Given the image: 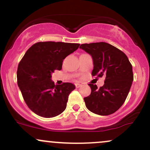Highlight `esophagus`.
<instances>
[{"instance_id":"34e87169","label":"esophagus","mask_w":150,"mask_h":150,"mask_svg":"<svg viewBox=\"0 0 150 150\" xmlns=\"http://www.w3.org/2000/svg\"><path fill=\"white\" fill-rule=\"evenodd\" d=\"M81 86H82V85L80 83H76L75 84V87H76V88H79V87H80Z\"/></svg>"}]
</instances>
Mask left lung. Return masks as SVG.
Here are the masks:
<instances>
[{"instance_id":"left-lung-1","label":"left lung","mask_w":150,"mask_h":150,"mask_svg":"<svg viewBox=\"0 0 150 150\" xmlns=\"http://www.w3.org/2000/svg\"><path fill=\"white\" fill-rule=\"evenodd\" d=\"M80 49L92 56V76H105L104 85L99 88L89 84L91 94L84 98L86 107L101 116H108L120 108L126 99L133 81L130 62L120 49L106 42L81 44Z\"/></svg>"}]
</instances>
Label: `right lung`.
Here are the masks:
<instances>
[{"label": "right lung", "instance_id": "1", "mask_svg": "<svg viewBox=\"0 0 150 150\" xmlns=\"http://www.w3.org/2000/svg\"><path fill=\"white\" fill-rule=\"evenodd\" d=\"M80 44L40 42L27 51L18 65V85L30 110L39 116L53 118L66 108L68 96L75 89L70 82L55 85L51 73L61 70L65 57Z\"/></svg>", "mask_w": 150, "mask_h": 150}]
</instances>
